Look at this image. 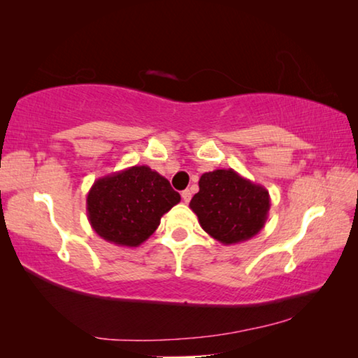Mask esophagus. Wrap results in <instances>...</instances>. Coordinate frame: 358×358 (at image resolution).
<instances>
[{"mask_svg": "<svg viewBox=\"0 0 358 358\" xmlns=\"http://www.w3.org/2000/svg\"><path fill=\"white\" fill-rule=\"evenodd\" d=\"M181 199H183V202H185V203L189 202V201H191V191H189V189H186V191L181 192Z\"/></svg>", "mask_w": 358, "mask_h": 358, "instance_id": "esophagus-1", "label": "esophagus"}]
</instances>
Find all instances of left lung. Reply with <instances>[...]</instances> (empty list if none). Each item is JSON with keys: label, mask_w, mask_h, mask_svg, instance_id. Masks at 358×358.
<instances>
[{"label": "left lung", "mask_w": 358, "mask_h": 358, "mask_svg": "<svg viewBox=\"0 0 358 358\" xmlns=\"http://www.w3.org/2000/svg\"><path fill=\"white\" fill-rule=\"evenodd\" d=\"M270 205L264 186L234 169H216L199 180V192L191 199L189 208L210 237L222 245H237L264 229Z\"/></svg>", "instance_id": "1"}]
</instances>
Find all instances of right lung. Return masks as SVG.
Segmentation results:
<instances>
[{
    "mask_svg": "<svg viewBox=\"0 0 358 358\" xmlns=\"http://www.w3.org/2000/svg\"><path fill=\"white\" fill-rule=\"evenodd\" d=\"M180 201L167 178L148 166H132L94 181L87 196V215L102 240L137 248Z\"/></svg>",
    "mask_w": 358,
    "mask_h": 358,
    "instance_id": "1",
    "label": "right lung"
}]
</instances>
